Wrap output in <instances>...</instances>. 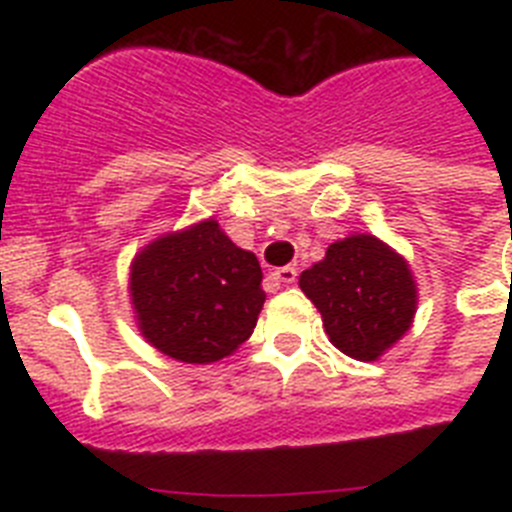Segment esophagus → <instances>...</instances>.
Wrapping results in <instances>:
<instances>
[{
	"label": "esophagus",
	"instance_id": "obj_1",
	"mask_svg": "<svg viewBox=\"0 0 512 512\" xmlns=\"http://www.w3.org/2000/svg\"><path fill=\"white\" fill-rule=\"evenodd\" d=\"M271 279L277 284H295L297 282V269L295 266H282V269L271 271Z\"/></svg>",
	"mask_w": 512,
	"mask_h": 512
}]
</instances>
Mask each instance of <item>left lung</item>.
Wrapping results in <instances>:
<instances>
[{"mask_svg": "<svg viewBox=\"0 0 512 512\" xmlns=\"http://www.w3.org/2000/svg\"><path fill=\"white\" fill-rule=\"evenodd\" d=\"M300 287L323 315L330 343L346 356L374 361L400 341L415 315L408 264L374 235H351L302 271Z\"/></svg>", "mask_w": 512, "mask_h": 512, "instance_id": "obj_1", "label": "left lung"}]
</instances>
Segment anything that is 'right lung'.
I'll return each mask as SVG.
<instances>
[{"instance_id":"right-lung-1","label":"right lung","mask_w":512,"mask_h":512,"mask_svg":"<svg viewBox=\"0 0 512 512\" xmlns=\"http://www.w3.org/2000/svg\"><path fill=\"white\" fill-rule=\"evenodd\" d=\"M261 266L215 220L158 238L140 251L130 295L143 336L184 364L233 354L264 307Z\"/></svg>"}]
</instances>
